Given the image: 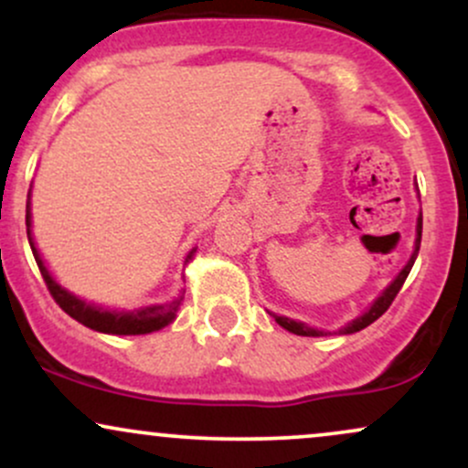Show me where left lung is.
Returning <instances> with one entry per match:
<instances>
[{
	"label": "left lung",
	"instance_id": "1",
	"mask_svg": "<svg viewBox=\"0 0 468 468\" xmlns=\"http://www.w3.org/2000/svg\"><path fill=\"white\" fill-rule=\"evenodd\" d=\"M420 238H422V213H420V218H418V238H416V250H413V255H411V260L407 261V266L402 268L400 271V275L394 279V282H391V286L385 290L383 294H380L378 299H376L374 302V305L372 308L367 310V313H365L363 316H358L356 321H352L350 325L347 327H343V335H352V332H358V330H363V327H367L369 324H374L376 319H378V316H383L385 313H388V308L391 305V302H394L396 299V294L400 292V288H402V283H405V279H407V275H410V271H411V266H413V261H416V257H418V250H420ZM275 316V321L282 327H286L288 332H292V335H299V336H321L324 335V332H319V330H314V327H308V325H303V324H299V321H292V319H286V316H277V314H272Z\"/></svg>",
	"mask_w": 468,
	"mask_h": 468
}]
</instances>
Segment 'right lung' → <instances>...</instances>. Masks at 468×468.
Segmentation results:
<instances>
[{"label": "right lung", "mask_w": 468, "mask_h": 468, "mask_svg": "<svg viewBox=\"0 0 468 468\" xmlns=\"http://www.w3.org/2000/svg\"><path fill=\"white\" fill-rule=\"evenodd\" d=\"M26 227H28V241H30L32 255H35V261H37V266H39L41 277H44V282H46L48 290H50L52 299H55L63 313H68L72 319H77L79 324L92 327V330H96V332H105V335H149V332L160 330V327L169 325L171 321H174L176 310H178L182 297L176 299V302L169 305L166 303L165 305H149V308L133 310V313H107V310L94 308V305H88L85 302H80V299L72 297L68 290H63L55 282V279L50 277V272H48L44 261H41L39 252H37L35 244H32L30 204H26ZM191 255H193V250L186 255V261L191 260Z\"/></svg>", "instance_id": "1"}]
</instances>
